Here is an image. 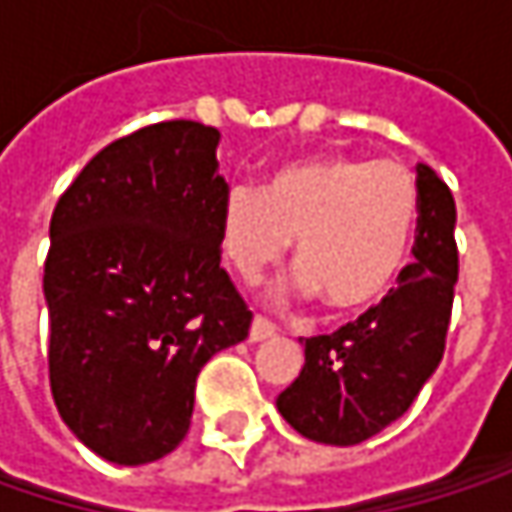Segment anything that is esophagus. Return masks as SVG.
Instances as JSON below:
<instances>
[{"label":"esophagus","instance_id":"1","mask_svg":"<svg viewBox=\"0 0 512 512\" xmlns=\"http://www.w3.org/2000/svg\"><path fill=\"white\" fill-rule=\"evenodd\" d=\"M275 332H278V326H275L269 317L255 314V320H252V329H249V338H252V341H266V338H272Z\"/></svg>","mask_w":512,"mask_h":512}]
</instances>
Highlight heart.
<instances>
[{"instance_id":"b5f03b06","label":"heart","mask_w":512,"mask_h":512,"mask_svg":"<svg viewBox=\"0 0 512 512\" xmlns=\"http://www.w3.org/2000/svg\"><path fill=\"white\" fill-rule=\"evenodd\" d=\"M418 228V186L397 162L314 154L278 165L225 201V255L255 278L296 237L302 287L332 311H361L400 278Z\"/></svg>"}]
</instances>
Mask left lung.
Wrapping results in <instances>:
<instances>
[{
	"mask_svg": "<svg viewBox=\"0 0 512 512\" xmlns=\"http://www.w3.org/2000/svg\"><path fill=\"white\" fill-rule=\"evenodd\" d=\"M415 260L356 323L305 338V367L278 394L284 421L323 445H358L394 424L445 356L460 252L448 183L418 162Z\"/></svg>",
	"mask_w": 512,
	"mask_h": 512,
	"instance_id": "left-lung-1",
	"label": "left lung"
}]
</instances>
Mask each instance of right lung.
I'll list each match as a JSON object with an SVG mask.
<instances>
[{"label": "right lung", "mask_w": 512, "mask_h": 512, "mask_svg": "<svg viewBox=\"0 0 512 512\" xmlns=\"http://www.w3.org/2000/svg\"><path fill=\"white\" fill-rule=\"evenodd\" d=\"M216 145L219 130L198 121L142 127L94 156L52 210V400L118 465L171 454L201 367L249 338L252 311L219 266L231 189Z\"/></svg>", "instance_id": "add662e5"}]
</instances>
